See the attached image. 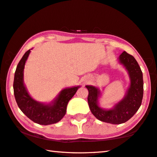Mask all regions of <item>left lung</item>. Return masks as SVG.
Segmentation results:
<instances>
[{"label":"left lung","mask_w":157,"mask_h":157,"mask_svg":"<svg viewBox=\"0 0 157 157\" xmlns=\"http://www.w3.org/2000/svg\"><path fill=\"white\" fill-rule=\"evenodd\" d=\"M118 62L127 71L130 84L124 98L110 109L99 105L101 91L96 86L86 85L89 91L87 98L91 113L101 121L120 124L130 119L138 110L143 97V73L135 58L125 51L118 57Z\"/></svg>","instance_id":"left-lung-1"}]
</instances>
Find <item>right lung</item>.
I'll return each mask as SVG.
<instances>
[{
    "label": "right lung",
    "mask_w": 157,
    "mask_h": 157,
    "mask_svg": "<svg viewBox=\"0 0 157 157\" xmlns=\"http://www.w3.org/2000/svg\"><path fill=\"white\" fill-rule=\"evenodd\" d=\"M30 53L31 49L24 54L14 73L13 89L17 105L22 113L35 123L49 125L59 122L66 113L69 101L80 86L62 89L54 100L48 103L36 101L29 94L24 82V66Z\"/></svg>",
    "instance_id": "right-lung-1"
}]
</instances>
